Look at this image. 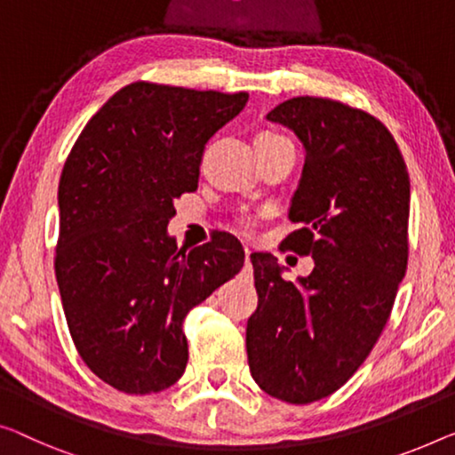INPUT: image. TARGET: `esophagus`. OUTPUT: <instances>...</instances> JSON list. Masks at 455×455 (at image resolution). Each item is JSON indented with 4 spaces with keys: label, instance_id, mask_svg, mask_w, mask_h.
Masks as SVG:
<instances>
[{
    "label": "esophagus",
    "instance_id": "34e87169",
    "mask_svg": "<svg viewBox=\"0 0 455 455\" xmlns=\"http://www.w3.org/2000/svg\"><path fill=\"white\" fill-rule=\"evenodd\" d=\"M251 253H253V251H251V249L247 247V249H245V259H247V261L251 259Z\"/></svg>",
    "mask_w": 455,
    "mask_h": 455
}]
</instances>
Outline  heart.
Returning <instances> with one entry per match:
<instances>
[{"mask_svg":"<svg viewBox=\"0 0 455 455\" xmlns=\"http://www.w3.org/2000/svg\"><path fill=\"white\" fill-rule=\"evenodd\" d=\"M259 137L267 139V137H277V134H274V132H261V134H257V139H259Z\"/></svg>","mask_w":455,"mask_h":455,"instance_id":"b5f03b06","label":"heart"}]
</instances>
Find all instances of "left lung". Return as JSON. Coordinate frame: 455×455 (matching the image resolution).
Returning a JSON list of instances; mask_svg holds the SVG:
<instances>
[{"label":"left lung","mask_w":455,"mask_h":455,"mask_svg":"<svg viewBox=\"0 0 455 455\" xmlns=\"http://www.w3.org/2000/svg\"><path fill=\"white\" fill-rule=\"evenodd\" d=\"M267 120L304 147L282 243L313 255L288 282L271 253H253L259 302L247 321L251 376L269 396L308 404L333 395L374 347L409 261L411 181L382 122L327 98H292Z\"/></svg>","instance_id":"left-lung-1"}]
</instances>
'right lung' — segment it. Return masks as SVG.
I'll list each match as a JSON object with an SVG mask.
<instances>
[{"label":"right lung","mask_w":455,"mask_h":455,"mask_svg":"<svg viewBox=\"0 0 455 455\" xmlns=\"http://www.w3.org/2000/svg\"><path fill=\"white\" fill-rule=\"evenodd\" d=\"M247 100L137 81L93 114L65 161L54 274L81 359L112 388L178 382L186 315L245 263L233 235L184 251L167 225L173 200L198 188L206 142Z\"/></svg>","instance_id":"1"}]
</instances>
